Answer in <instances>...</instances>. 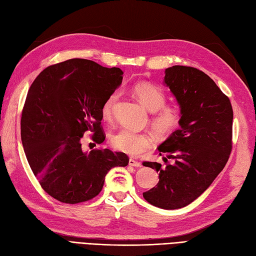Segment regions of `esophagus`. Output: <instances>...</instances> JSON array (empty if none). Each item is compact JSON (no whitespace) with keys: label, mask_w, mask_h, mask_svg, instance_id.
<instances>
[{"label":"esophagus","mask_w":256,"mask_h":256,"mask_svg":"<svg viewBox=\"0 0 256 256\" xmlns=\"http://www.w3.org/2000/svg\"><path fill=\"white\" fill-rule=\"evenodd\" d=\"M129 165H130V166H134V167H141V166H142V164L140 163V162L136 160H134V158H130V160H129Z\"/></svg>","instance_id":"obj_1"}]
</instances>
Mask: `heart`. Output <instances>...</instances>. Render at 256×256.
Masks as SVG:
<instances>
[{
  "label": "heart",
  "instance_id": "obj_1",
  "mask_svg": "<svg viewBox=\"0 0 256 256\" xmlns=\"http://www.w3.org/2000/svg\"><path fill=\"white\" fill-rule=\"evenodd\" d=\"M132 93L150 112H152L150 124L160 138H167L177 132L182 122V110L177 104H166L167 98L163 91L152 84L141 81L132 86ZM118 98L120 94L116 91L112 92L105 98L102 105V115L105 120H110L113 118ZM110 144L118 151L136 156L152 148L154 139L148 132L124 127L112 134Z\"/></svg>",
  "mask_w": 256,
  "mask_h": 256
}]
</instances>
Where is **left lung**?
<instances>
[{
	"instance_id": "8db88e82",
	"label": "left lung",
	"mask_w": 256,
	"mask_h": 256,
	"mask_svg": "<svg viewBox=\"0 0 256 256\" xmlns=\"http://www.w3.org/2000/svg\"><path fill=\"white\" fill-rule=\"evenodd\" d=\"M165 84L182 110V122L158 146L160 154L167 155L165 166L142 163L160 172L158 184L143 198L156 208L177 210L200 196L227 164L232 150L234 112L229 98L198 68H167ZM168 158L173 160L172 164H166Z\"/></svg>"
}]
</instances>
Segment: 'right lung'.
<instances>
[{"label": "right lung", "mask_w": 256, "mask_h": 256, "mask_svg": "<svg viewBox=\"0 0 256 256\" xmlns=\"http://www.w3.org/2000/svg\"><path fill=\"white\" fill-rule=\"evenodd\" d=\"M122 74L120 68L72 58L46 67L31 84L22 112V142L41 188L55 200L90 201L101 192L112 168L128 165L124 153L81 148L88 132L98 144L105 140L102 105Z\"/></svg>", "instance_id": "add662e5"}]
</instances>
